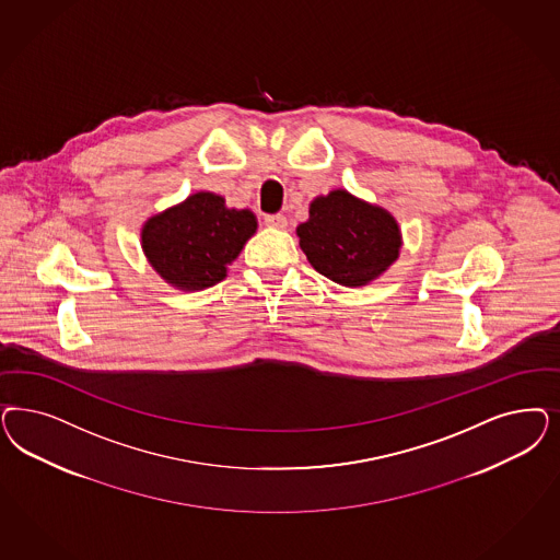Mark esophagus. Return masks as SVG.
<instances>
[{"instance_id":"34e87169","label":"esophagus","mask_w":560,"mask_h":560,"mask_svg":"<svg viewBox=\"0 0 560 560\" xmlns=\"http://www.w3.org/2000/svg\"><path fill=\"white\" fill-rule=\"evenodd\" d=\"M266 224L271 226V229H287L289 220H287V217H282V214H270V217H266Z\"/></svg>"}]
</instances>
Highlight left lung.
Returning <instances> with one entry per match:
<instances>
[{
    "label": "left lung",
    "mask_w": 560,
    "mask_h": 560,
    "mask_svg": "<svg viewBox=\"0 0 560 560\" xmlns=\"http://www.w3.org/2000/svg\"><path fill=\"white\" fill-rule=\"evenodd\" d=\"M308 264L348 289L366 287L389 270L404 238L396 217L346 189H331L308 203V220L296 226Z\"/></svg>",
    "instance_id": "left-lung-1"
}]
</instances>
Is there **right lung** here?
<instances>
[{"mask_svg":"<svg viewBox=\"0 0 560 560\" xmlns=\"http://www.w3.org/2000/svg\"><path fill=\"white\" fill-rule=\"evenodd\" d=\"M257 231L252 210L229 208L222 196L196 191L142 224V252L164 282L183 292L222 282Z\"/></svg>","mask_w":560,"mask_h":560,"instance_id":"1","label":"right lung"}]
</instances>
